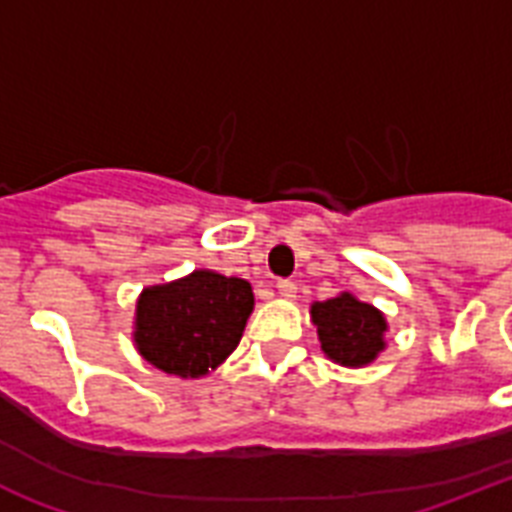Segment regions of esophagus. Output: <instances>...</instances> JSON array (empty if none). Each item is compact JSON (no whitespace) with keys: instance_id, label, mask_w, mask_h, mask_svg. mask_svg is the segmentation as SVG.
I'll return each mask as SVG.
<instances>
[{"instance_id":"34e87169","label":"esophagus","mask_w":512,"mask_h":512,"mask_svg":"<svg viewBox=\"0 0 512 512\" xmlns=\"http://www.w3.org/2000/svg\"><path fill=\"white\" fill-rule=\"evenodd\" d=\"M276 292H279L281 297H295V292H297V284L295 281H289V279H281L279 284H276Z\"/></svg>"}]
</instances>
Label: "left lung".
Masks as SVG:
<instances>
[{
	"label": "left lung",
	"instance_id": "left-lung-1",
	"mask_svg": "<svg viewBox=\"0 0 512 512\" xmlns=\"http://www.w3.org/2000/svg\"><path fill=\"white\" fill-rule=\"evenodd\" d=\"M311 321L321 340L324 356L348 369L369 366L388 348L385 313L372 303L358 300L353 292H340L329 300L313 303Z\"/></svg>",
	"mask_w": 512,
	"mask_h": 512
}]
</instances>
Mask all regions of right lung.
Returning <instances> with one entry per match:
<instances>
[{"mask_svg": "<svg viewBox=\"0 0 512 512\" xmlns=\"http://www.w3.org/2000/svg\"><path fill=\"white\" fill-rule=\"evenodd\" d=\"M252 311L247 279L199 268L140 292L132 342L159 372L199 380L236 350Z\"/></svg>", "mask_w": 512, "mask_h": 512, "instance_id": "add662e5", "label": "right lung"}]
</instances>
